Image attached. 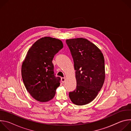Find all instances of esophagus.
<instances>
[{
	"instance_id": "obj_1",
	"label": "esophagus",
	"mask_w": 131,
	"mask_h": 131,
	"mask_svg": "<svg viewBox=\"0 0 131 131\" xmlns=\"http://www.w3.org/2000/svg\"><path fill=\"white\" fill-rule=\"evenodd\" d=\"M61 81H62V82L63 83H64V82H65V81H66V79H65V78H61Z\"/></svg>"
}]
</instances>
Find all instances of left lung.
<instances>
[{
    "label": "left lung",
    "mask_w": 131,
    "mask_h": 131,
    "mask_svg": "<svg viewBox=\"0 0 131 131\" xmlns=\"http://www.w3.org/2000/svg\"><path fill=\"white\" fill-rule=\"evenodd\" d=\"M73 60L76 89L69 92L71 101L76 105L88 104L94 100L105 78V60L101 50L83 38L66 40Z\"/></svg>",
    "instance_id": "left-lung-1"
}]
</instances>
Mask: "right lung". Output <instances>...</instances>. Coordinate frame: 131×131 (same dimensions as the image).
Segmentation results:
<instances>
[{
	"label": "right lung",
	"mask_w": 131,
	"mask_h": 131,
	"mask_svg": "<svg viewBox=\"0 0 131 131\" xmlns=\"http://www.w3.org/2000/svg\"><path fill=\"white\" fill-rule=\"evenodd\" d=\"M63 47L61 40L44 37L27 52L22 65V77L27 91L37 101L47 102L53 99L60 85V77L54 76L52 60Z\"/></svg>",
	"instance_id": "1"
}]
</instances>
